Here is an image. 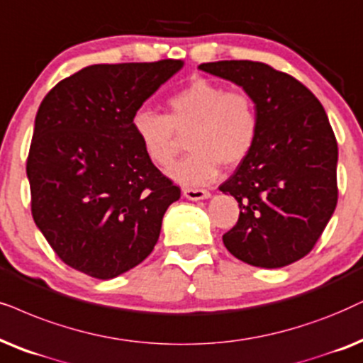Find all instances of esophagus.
<instances>
[{"mask_svg":"<svg viewBox=\"0 0 363 363\" xmlns=\"http://www.w3.org/2000/svg\"><path fill=\"white\" fill-rule=\"evenodd\" d=\"M182 193H183V196H185V199L193 200V201L210 199V191L199 190V188H183Z\"/></svg>","mask_w":363,"mask_h":363,"instance_id":"esophagus-1","label":"esophagus"}]
</instances>
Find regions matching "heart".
<instances>
[{
    "instance_id": "heart-1",
    "label": "heart",
    "mask_w": 363,
    "mask_h": 363,
    "mask_svg": "<svg viewBox=\"0 0 363 363\" xmlns=\"http://www.w3.org/2000/svg\"><path fill=\"white\" fill-rule=\"evenodd\" d=\"M162 115L140 108L131 116V130L153 164L168 167L186 140L190 155L168 170L183 185H206L218 175L220 164L238 167L255 148L260 113L252 95L228 89L213 79L196 77L167 101Z\"/></svg>"
}]
</instances>
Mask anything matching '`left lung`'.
I'll use <instances>...</instances> for the list:
<instances>
[{
  "instance_id": "left-lung-1",
  "label": "left lung",
  "mask_w": 363,
  "mask_h": 363,
  "mask_svg": "<svg viewBox=\"0 0 363 363\" xmlns=\"http://www.w3.org/2000/svg\"><path fill=\"white\" fill-rule=\"evenodd\" d=\"M199 68L242 86L260 113L255 148L220 185L240 206L225 247L253 267L290 265L315 247L337 206L338 147L327 113L298 79L260 61Z\"/></svg>"
}]
</instances>
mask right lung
<instances>
[{
    "label": "right lung",
    "instance_id": "obj_1",
    "mask_svg": "<svg viewBox=\"0 0 363 363\" xmlns=\"http://www.w3.org/2000/svg\"><path fill=\"white\" fill-rule=\"evenodd\" d=\"M182 67L91 65L61 79L38 108L26 162L31 215L74 270L115 279L157 245L180 188L147 158L131 116Z\"/></svg>",
    "mask_w": 363,
    "mask_h": 363
}]
</instances>
